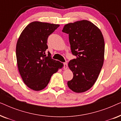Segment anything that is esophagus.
<instances>
[{"label": "esophagus", "mask_w": 121, "mask_h": 121, "mask_svg": "<svg viewBox=\"0 0 121 121\" xmlns=\"http://www.w3.org/2000/svg\"><path fill=\"white\" fill-rule=\"evenodd\" d=\"M63 64H64V67H63L64 69H65V70H66V69H67V68H68V64H67V62L64 63Z\"/></svg>", "instance_id": "34e87169"}]
</instances>
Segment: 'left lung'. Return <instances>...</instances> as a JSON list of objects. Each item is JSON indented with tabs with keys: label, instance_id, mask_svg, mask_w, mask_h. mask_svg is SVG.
Segmentation results:
<instances>
[{
	"label": "left lung",
	"instance_id": "left-lung-1",
	"mask_svg": "<svg viewBox=\"0 0 121 121\" xmlns=\"http://www.w3.org/2000/svg\"><path fill=\"white\" fill-rule=\"evenodd\" d=\"M62 31L69 34L71 51L77 57L68 63L73 78L67 85L77 93L86 91L95 84L103 65V35L96 26L85 20L66 24Z\"/></svg>",
	"mask_w": 121,
	"mask_h": 121
}]
</instances>
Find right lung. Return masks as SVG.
<instances>
[{"label": "right lung", "mask_w": 121, "mask_h": 121, "mask_svg": "<svg viewBox=\"0 0 121 121\" xmlns=\"http://www.w3.org/2000/svg\"><path fill=\"white\" fill-rule=\"evenodd\" d=\"M58 24L34 21L24 29L17 41L16 55L17 67L23 82L30 89L40 91L45 88L51 78L63 67L53 59L46 51L48 36Z\"/></svg>", "instance_id": "obj_1"}]
</instances>
